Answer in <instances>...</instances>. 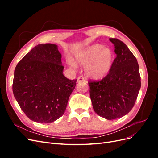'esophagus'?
Returning <instances> with one entry per match:
<instances>
[{
	"instance_id": "34e87169",
	"label": "esophagus",
	"mask_w": 158,
	"mask_h": 158,
	"mask_svg": "<svg viewBox=\"0 0 158 158\" xmlns=\"http://www.w3.org/2000/svg\"><path fill=\"white\" fill-rule=\"evenodd\" d=\"M77 82L78 83L84 82H85V79L84 77H82V76H78L77 78Z\"/></svg>"
}]
</instances>
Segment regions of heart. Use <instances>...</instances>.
I'll list each match as a JSON object with an SVG mask.
<instances>
[{
    "label": "heart",
    "instance_id": "1",
    "mask_svg": "<svg viewBox=\"0 0 158 158\" xmlns=\"http://www.w3.org/2000/svg\"><path fill=\"white\" fill-rule=\"evenodd\" d=\"M114 57V52L111 49L98 44L91 45L74 55L76 63L85 66V74L94 80H101L109 74ZM69 63L73 67L77 66L73 60H69Z\"/></svg>",
    "mask_w": 158,
    "mask_h": 158
}]
</instances>
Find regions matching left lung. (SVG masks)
<instances>
[{"label":"left lung","mask_w":158,"mask_h":158,"mask_svg":"<svg viewBox=\"0 0 158 158\" xmlns=\"http://www.w3.org/2000/svg\"><path fill=\"white\" fill-rule=\"evenodd\" d=\"M117 57L111 70L99 82H89L94 111L108 120L121 118L131 111L141 87L136 57L121 41L110 38Z\"/></svg>","instance_id":"left-lung-1"}]
</instances>
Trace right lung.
<instances>
[{
    "label": "right lung",
    "mask_w": 158,
    "mask_h": 158,
    "mask_svg": "<svg viewBox=\"0 0 158 158\" xmlns=\"http://www.w3.org/2000/svg\"><path fill=\"white\" fill-rule=\"evenodd\" d=\"M61 57L56 45L40 44L25 55L14 70V96L33 121L54 122L65 111L77 80L64 76Z\"/></svg>",
    "instance_id": "obj_1"
}]
</instances>
